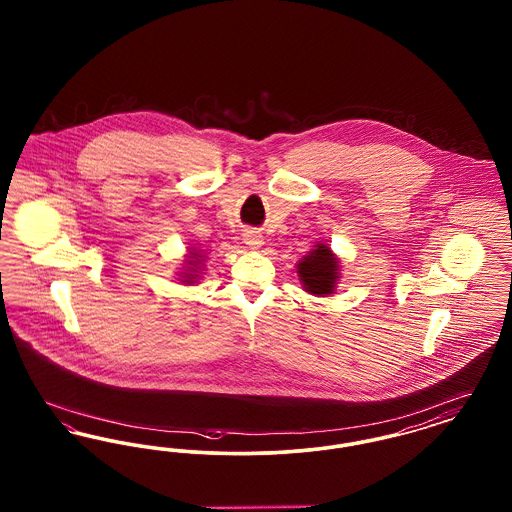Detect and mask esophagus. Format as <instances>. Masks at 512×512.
<instances>
[{
	"instance_id": "esophagus-1",
	"label": "esophagus",
	"mask_w": 512,
	"mask_h": 512,
	"mask_svg": "<svg viewBox=\"0 0 512 512\" xmlns=\"http://www.w3.org/2000/svg\"><path fill=\"white\" fill-rule=\"evenodd\" d=\"M244 240L245 244L251 245V247H259V245L263 244V240H261V236L257 232H247Z\"/></svg>"
}]
</instances>
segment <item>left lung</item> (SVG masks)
Listing matches in <instances>:
<instances>
[{"instance_id":"8db88e82","label":"left lung","mask_w":512,"mask_h":512,"mask_svg":"<svg viewBox=\"0 0 512 512\" xmlns=\"http://www.w3.org/2000/svg\"><path fill=\"white\" fill-rule=\"evenodd\" d=\"M305 290L315 295H326L334 292V284L338 276V261L334 259L330 247L318 245L311 255H307L297 268Z\"/></svg>"}]
</instances>
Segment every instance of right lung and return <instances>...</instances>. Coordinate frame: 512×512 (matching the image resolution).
<instances>
[{
  "label": "right lung",
  "mask_w": 512,
  "mask_h": 512,
  "mask_svg": "<svg viewBox=\"0 0 512 512\" xmlns=\"http://www.w3.org/2000/svg\"><path fill=\"white\" fill-rule=\"evenodd\" d=\"M195 257H197V255L194 253V259L190 261V265H197V259H195ZM184 278H194V276H192V274H188V276H184ZM184 282H192V280H184Z\"/></svg>",
  "instance_id": "right-lung-1"
}]
</instances>
